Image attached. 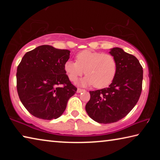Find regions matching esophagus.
I'll return each mask as SVG.
<instances>
[{"mask_svg":"<svg viewBox=\"0 0 160 160\" xmlns=\"http://www.w3.org/2000/svg\"><path fill=\"white\" fill-rule=\"evenodd\" d=\"M84 91H85V90H82V89L78 88V90H77V92H78V93H80V92H84Z\"/></svg>","mask_w":160,"mask_h":160,"instance_id":"1","label":"esophagus"}]
</instances>
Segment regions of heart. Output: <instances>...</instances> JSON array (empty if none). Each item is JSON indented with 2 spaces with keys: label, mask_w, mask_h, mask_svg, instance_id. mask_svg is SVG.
<instances>
[{
  "label": "heart",
  "mask_w": 160,
  "mask_h": 160,
  "mask_svg": "<svg viewBox=\"0 0 160 160\" xmlns=\"http://www.w3.org/2000/svg\"><path fill=\"white\" fill-rule=\"evenodd\" d=\"M64 71L70 80L74 81L84 73L87 75L80 81L82 86L92 85L103 88L109 85L117 70L115 58L109 53L85 50L76 55V62L68 60L63 65Z\"/></svg>",
  "instance_id": "1"
}]
</instances>
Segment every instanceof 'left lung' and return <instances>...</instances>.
I'll return each instance as SVG.
<instances>
[{
  "label": "left lung",
  "instance_id": "obj_1",
  "mask_svg": "<svg viewBox=\"0 0 160 160\" xmlns=\"http://www.w3.org/2000/svg\"><path fill=\"white\" fill-rule=\"evenodd\" d=\"M109 53L115 58L117 70L107 88L90 91L85 106L89 116L99 123H112L125 117L140 98L143 78L142 67L135 56L115 47Z\"/></svg>",
  "mask_w": 160,
  "mask_h": 160
}]
</instances>
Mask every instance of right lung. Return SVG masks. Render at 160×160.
<instances>
[{
    "mask_svg": "<svg viewBox=\"0 0 160 160\" xmlns=\"http://www.w3.org/2000/svg\"><path fill=\"white\" fill-rule=\"evenodd\" d=\"M70 53L42 45L22 58L16 74L18 93L24 107L35 117L44 120L60 117L76 92L63 69Z\"/></svg>",
    "mask_w": 160,
    "mask_h": 160,
    "instance_id": "add662e5",
    "label": "right lung"
}]
</instances>
